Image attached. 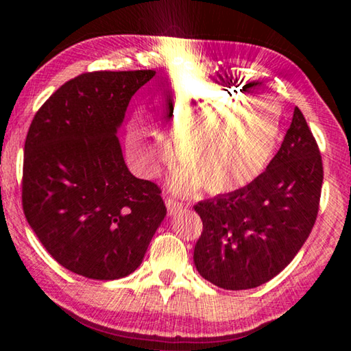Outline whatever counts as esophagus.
<instances>
[{"label":"esophagus","instance_id":"esophagus-1","mask_svg":"<svg viewBox=\"0 0 351 351\" xmlns=\"http://www.w3.org/2000/svg\"><path fill=\"white\" fill-rule=\"evenodd\" d=\"M165 206H167V210H169V215H175V213L181 212L182 210V203H178V201L167 198L165 199Z\"/></svg>","mask_w":351,"mask_h":351}]
</instances>
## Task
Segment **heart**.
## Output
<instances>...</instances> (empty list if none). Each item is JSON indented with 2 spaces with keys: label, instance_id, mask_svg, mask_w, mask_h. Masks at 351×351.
<instances>
[{
  "label": "heart",
  "instance_id": "1",
  "mask_svg": "<svg viewBox=\"0 0 351 351\" xmlns=\"http://www.w3.org/2000/svg\"><path fill=\"white\" fill-rule=\"evenodd\" d=\"M263 100H252L230 88L210 83H182L158 88L150 100L156 127L180 138V154L189 169L181 184H203L209 193L246 187L268 164L277 144L280 119ZM130 153L138 169L156 173L170 148L154 130L136 125Z\"/></svg>",
  "mask_w": 351,
  "mask_h": 351
}]
</instances>
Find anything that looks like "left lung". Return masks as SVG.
Listing matches in <instances>:
<instances>
[{
    "label": "left lung",
    "instance_id": "obj_1",
    "mask_svg": "<svg viewBox=\"0 0 351 351\" xmlns=\"http://www.w3.org/2000/svg\"><path fill=\"white\" fill-rule=\"evenodd\" d=\"M322 181L317 142L295 106L280 150L263 173L246 187L195 206L203 219L193 251L199 274L232 291L269 282L311 234Z\"/></svg>",
    "mask_w": 351,
    "mask_h": 351
}]
</instances>
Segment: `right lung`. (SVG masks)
<instances>
[{
    "mask_svg": "<svg viewBox=\"0 0 351 351\" xmlns=\"http://www.w3.org/2000/svg\"><path fill=\"white\" fill-rule=\"evenodd\" d=\"M156 71H96L62 85L25 142L23 210L63 268L116 280L138 268L167 213L161 189L130 173L117 130Z\"/></svg>",
    "mask_w": 351,
    "mask_h": 351,
    "instance_id": "add662e5",
    "label": "right lung"
}]
</instances>
